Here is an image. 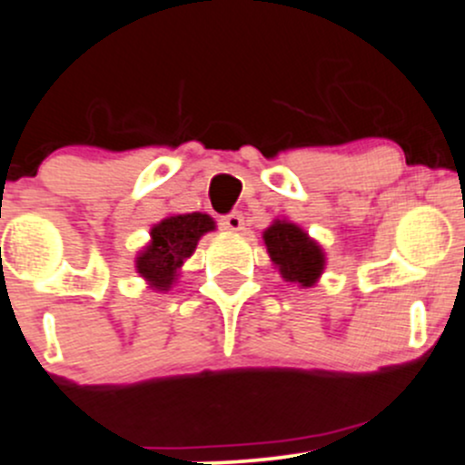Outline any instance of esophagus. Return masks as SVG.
I'll use <instances>...</instances> for the list:
<instances>
[{"label":"esophagus","instance_id":"esophagus-1","mask_svg":"<svg viewBox=\"0 0 465 465\" xmlns=\"http://www.w3.org/2000/svg\"><path fill=\"white\" fill-rule=\"evenodd\" d=\"M222 228L228 232H242L243 231V217L239 213L228 214V217L222 219Z\"/></svg>","mask_w":465,"mask_h":465}]
</instances>
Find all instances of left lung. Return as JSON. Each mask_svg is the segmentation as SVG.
Masks as SVG:
<instances>
[{
    "label": "left lung",
    "mask_w": 465,
    "mask_h": 465,
    "mask_svg": "<svg viewBox=\"0 0 465 465\" xmlns=\"http://www.w3.org/2000/svg\"><path fill=\"white\" fill-rule=\"evenodd\" d=\"M262 239L284 282L298 284L301 289H310L319 282L325 271V251L298 223L273 219V223L262 232Z\"/></svg>",
    "instance_id": "1"
}]
</instances>
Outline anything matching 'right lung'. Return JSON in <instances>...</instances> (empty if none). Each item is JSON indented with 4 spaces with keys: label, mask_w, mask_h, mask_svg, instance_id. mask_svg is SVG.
<instances>
[{
    "label": "right lung",
    "mask_w": 465,
    "mask_h": 465,
    "mask_svg": "<svg viewBox=\"0 0 465 465\" xmlns=\"http://www.w3.org/2000/svg\"><path fill=\"white\" fill-rule=\"evenodd\" d=\"M214 228L217 223L210 214H169L151 228V239L135 255V271L149 284V289L169 292L181 275L187 257L194 255L199 239Z\"/></svg>",
    "instance_id": "1"
}]
</instances>
